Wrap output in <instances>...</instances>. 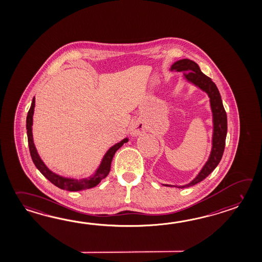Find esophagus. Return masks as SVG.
Masks as SVG:
<instances>
[{"label":"esophagus","instance_id":"esophagus-1","mask_svg":"<svg viewBox=\"0 0 262 262\" xmlns=\"http://www.w3.org/2000/svg\"><path fill=\"white\" fill-rule=\"evenodd\" d=\"M145 125L142 121H136L130 127V134H133V135H139V134L145 133Z\"/></svg>","mask_w":262,"mask_h":262}]
</instances>
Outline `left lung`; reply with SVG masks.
<instances>
[{
    "mask_svg": "<svg viewBox=\"0 0 262 262\" xmlns=\"http://www.w3.org/2000/svg\"><path fill=\"white\" fill-rule=\"evenodd\" d=\"M171 70L183 71V74L186 78V80L191 81L198 88H201L203 91L209 95L210 107H211L212 117H213L212 148H211L208 162L204 165L202 170L199 172L198 177L192 182H190L189 184L184 186L178 187L163 184L164 186L186 188V187L195 185L198 182L205 180L220 163L225 150L226 138H227V113L224 108L221 95L219 93V90L216 86L215 83L211 81L209 77L204 74L195 62H193L190 59H182L174 63L171 67Z\"/></svg>",
    "mask_w": 262,
    "mask_h": 262,
    "instance_id": "8db88e82",
    "label": "left lung"
}]
</instances>
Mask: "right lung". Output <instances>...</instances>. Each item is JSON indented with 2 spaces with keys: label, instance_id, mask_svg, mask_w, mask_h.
I'll use <instances>...</instances> for the list:
<instances>
[{
  "label": "right lung",
  "instance_id": "add662e5",
  "mask_svg": "<svg viewBox=\"0 0 262 262\" xmlns=\"http://www.w3.org/2000/svg\"><path fill=\"white\" fill-rule=\"evenodd\" d=\"M35 98L33 99L32 104L30 107L27 118H26V128H27V137H28V145H29L30 154L33 162L35 163L36 168L40 171L41 174H43L47 180L51 181L53 185L58 187L62 190H68L71 192H77L81 190H86L93 187L97 186L100 181L105 179L111 170V163L112 160L119 147H121L124 143H127L128 138L123 139L121 142L117 143L113 145L108 151L106 152L104 157L102 159V162L99 165V169L97 172L90 178L81 179V180H74V179H68L61 177L59 174L52 172L50 169L47 167L45 163L42 162L39 155L35 149V144L33 141V134H32V125H33V115H34V109H35Z\"/></svg>",
  "mask_w": 262,
  "mask_h": 262
}]
</instances>
